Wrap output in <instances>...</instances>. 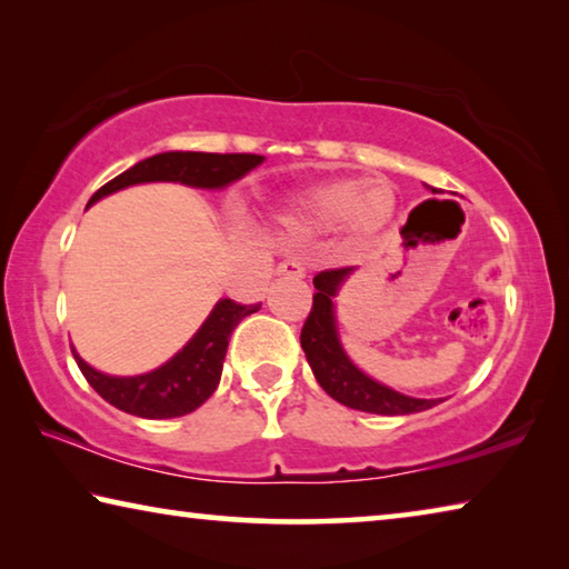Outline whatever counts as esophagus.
Segmentation results:
<instances>
[{
  "instance_id": "1",
  "label": "esophagus",
  "mask_w": 569,
  "mask_h": 569,
  "mask_svg": "<svg viewBox=\"0 0 569 569\" xmlns=\"http://www.w3.org/2000/svg\"><path fill=\"white\" fill-rule=\"evenodd\" d=\"M278 276H288V278H303L306 276V268L301 261H296V258H288V261L278 263Z\"/></svg>"
}]
</instances>
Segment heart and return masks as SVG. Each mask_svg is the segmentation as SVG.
Here are the masks:
<instances>
[{
	"label": "heart",
	"mask_w": 569,
	"mask_h": 569,
	"mask_svg": "<svg viewBox=\"0 0 569 569\" xmlns=\"http://www.w3.org/2000/svg\"><path fill=\"white\" fill-rule=\"evenodd\" d=\"M393 190L381 180H339L308 190L293 208V220L311 228L343 226L353 233H371L393 213Z\"/></svg>",
	"instance_id": "obj_1"
}]
</instances>
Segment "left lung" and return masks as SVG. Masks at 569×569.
<instances>
[{"mask_svg": "<svg viewBox=\"0 0 569 569\" xmlns=\"http://www.w3.org/2000/svg\"><path fill=\"white\" fill-rule=\"evenodd\" d=\"M351 268H326L313 278L316 293L311 313L301 329V346L306 359L311 363L316 381L321 389L333 397L343 407L383 413V417H397V413H417L435 407V399H411L389 387H381L361 373L343 353L339 333H336V316L331 298L339 291V286L346 281Z\"/></svg>", "mask_w": 569, "mask_h": 569, "instance_id": "obj_1", "label": "left lung"}]
</instances>
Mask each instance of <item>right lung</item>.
<instances>
[{
	"label": "right lung",
	"mask_w": 569,
	"mask_h": 569,
	"mask_svg": "<svg viewBox=\"0 0 569 569\" xmlns=\"http://www.w3.org/2000/svg\"><path fill=\"white\" fill-rule=\"evenodd\" d=\"M261 162L263 156H250V152H226V156L223 152H160V156L142 160L124 170L122 176L104 182L90 198V203L114 190L152 180L186 182L192 188H223L228 182L243 178L248 170L261 166ZM258 308L261 303L243 306L223 298L208 316V321L200 326V331L188 341L186 349L178 351L160 369L142 373V377H108V373L94 371L74 351L72 353L82 377L112 407L142 419L182 417V413L196 411L216 391L230 333Z\"/></svg>",
	"instance_id": "right-lung-1"
}]
</instances>
